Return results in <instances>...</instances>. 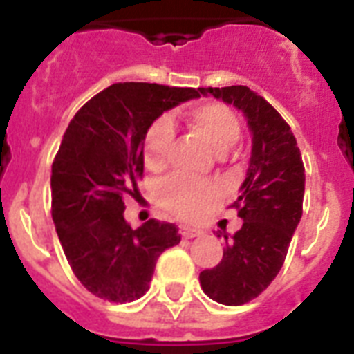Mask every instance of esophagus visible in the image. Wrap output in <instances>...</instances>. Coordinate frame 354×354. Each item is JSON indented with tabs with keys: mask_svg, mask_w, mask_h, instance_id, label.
I'll return each mask as SVG.
<instances>
[{
	"mask_svg": "<svg viewBox=\"0 0 354 354\" xmlns=\"http://www.w3.org/2000/svg\"><path fill=\"white\" fill-rule=\"evenodd\" d=\"M180 233H182L183 239H193V236H198L200 230H196V227H191V226H180Z\"/></svg>",
	"mask_w": 354,
	"mask_h": 354,
	"instance_id": "obj_1",
	"label": "esophagus"
}]
</instances>
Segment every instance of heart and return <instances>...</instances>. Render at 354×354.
<instances>
[{
  "mask_svg": "<svg viewBox=\"0 0 354 354\" xmlns=\"http://www.w3.org/2000/svg\"><path fill=\"white\" fill-rule=\"evenodd\" d=\"M185 122L198 133L216 154L226 152L241 136V122L232 108L222 102H200L185 112ZM174 122L169 115L156 119L145 133L143 161L149 171H163L169 163ZM221 185L213 180H196L189 176H172L158 191L160 204L169 213L183 221H196L218 198Z\"/></svg>",
  "mask_w": 354,
  "mask_h": 354,
  "instance_id": "b5f03b06",
  "label": "heart"
}]
</instances>
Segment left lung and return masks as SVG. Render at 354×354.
Here are the masks:
<instances>
[{"instance_id": "obj_1", "label": "left lung", "mask_w": 354, "mask_h": 354, "mask_svg": "<svg viewBox=\"0 0 354 354\" xmlns=\"http://www.w3.org/2000/svg\"><path fill=\"white\" fill-rule=\"evenodd\" d=\"M202 95L242 110L252 130V158L236 209L242 227L232 239L215 268L200 274L202 290L222 305H244L268 288L279 274L303 215L305 167L290 127L266 99L248 86L200 88Z\"/></svg>"}]
</instances>
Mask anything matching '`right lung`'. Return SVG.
Returning <instances> with one entry per match:
<instances>
[{"instance_id":"1","label":"right lung","mask_w":354,"mask_h":354,"mask_svg":"<svg viewBox=\"0 0 354 354\" xmlns=\"http://www.w3.org/2000/svg\"><path fill=\"white\" fill-rule=\"evenodd\" d=\"M194 88L118 82L91 97L66 128L51 167V215L69 266L93 296L130 303L149 290L156 261L182 241L171 222L132 230L124 196L143 178V139Z\"/></svg>"}]
</instances>
